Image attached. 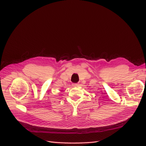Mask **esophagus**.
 Instances as JSON below:
<instances>
[{
	"mask_svg": "<svg viewBox=\"0 0 146 146\" xmlns=\"http://www.w3.org/2000/svg\"><path fill=\"white\" fill-rule=\"evenodd\" d=\"M72 86H74V87H76V86H78V83H73V84H72Z\"/></svg>",
	"mask_w": 146,
	"mask_h": 146,
	"instance_id": "34e87169",
	"label": "esophagus"
}]
</instances>
